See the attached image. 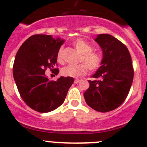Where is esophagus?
<instances>
[{
  "label": "esophagus",
  "instance_id": "esophagus-1",
  "mask_svg": "<svg viewBox=\"0 0 147 147\" xmlns=\"http://www.w3.org/2000/svg\"><path fill=\"white\" fill-rule=\"evenodd\" d=\"M80 82V80L79 79H75V81H74L75 84H78V83H79Z\"/></svg>",
  "mask_w": 147,
  "mask_h": 147
}]
</instances>
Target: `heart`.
Returning <instances> with one entry per match:
<instances>
[{"mask_svg":"<svg viewBox=\"0 0 147 147\" xmlns=\"http://www.w3.org/2000/svg\"><path fill=\"white\" fill-rule=\"evenodd\" d=\"M75 48L82 54L81 61L84 64L78 65H69L62 68L61 73L63 76L77 78L87 73V67L91 71H94L100 67L102 57L100 53L92 51V46L82 38H78L72 42ZM63 47H61L57 53V60L59 63L63 62Z\"/></svg>","mask_w":147,"mask_h":147,"instance_id":"obj_1","label":"heart"}]
</instances>
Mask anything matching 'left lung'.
Instances as JSON below:
<instances>
[{"mask_svg":"<svg viewBox=\"0 0 147 147\" xmlns=\"http://www.w3.org/2000/svg\"><path fill=\"white\" fill-rule=\"evenodd\" d=\"M102 50V65L89 80L84 93L86 103L94 110L107 112L119 107L131 88L134 78L131 57L128 49L109 34H100L94 39Z\"/></svg>","mask_w":147,"mask_h":147,"instance_id":"8db88e82","label":"left lung"}]
</instances>
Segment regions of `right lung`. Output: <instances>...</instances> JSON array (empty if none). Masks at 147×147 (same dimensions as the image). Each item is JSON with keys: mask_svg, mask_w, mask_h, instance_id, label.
I'll return each instance as SVG.
<instances>
[{"mask_svg": "<svg viewBox=\"0 0 147 147\" xmlns=\"http://www.w3.org/2000/svg\"><path fill=\"white\" fill-rule=\"evenodd\" d=\"M64 40L51 35H35L20 46L15 58L13 68L18 90L25 103L41 113L51 112L63 105L73 78L60 77L50 80L45 72L53 69L57 63V53Z\"/></svg>", "mask_w": 147, "mask_h": 147, "instance_id": "right-lung-1", "label": "right lung"}]
</instances>
